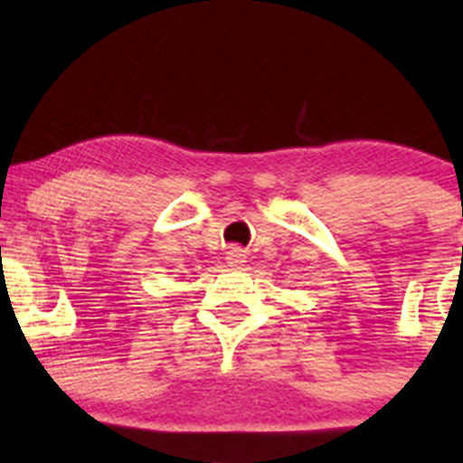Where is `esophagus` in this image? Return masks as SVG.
Returning <instances> with one entry per match:
<instances>
[{
  "instance_id": "esophagus-1",
  "label": "esophagus",
  "mask_w": 463,
  "mask_h": 463,
  "mask_svg": "<svg viewBox=\"0 0 463 463\" xmlns=\"http://www.w3.org/2000/svg\"><path fill=\"white\" fill-rule=\"evenodd\" d=\"M226 261H228V265H231V268H239V265L246 261V254H243L241 248L235 246V248H231L226 252Z\"/></svg>"
}]
</instances>
